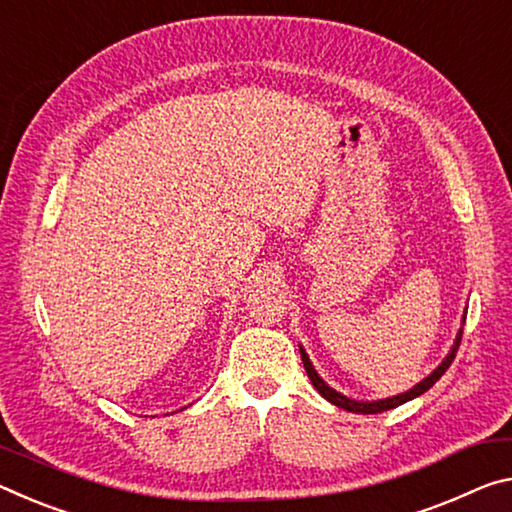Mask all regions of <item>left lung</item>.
<instances>
[{"label":"left lung","mask_w":512,"mask_h":512,"mask_svg":"<svg viewBox=\"0 0 512 512\" xmlns=\"http://www.w3.org/2000/svg\"><path fill=\"white\" fill-rule=\"evenodd\" d=\"M465 316H467V310L465 314H462V326H465ZM460 339H462V328L458 330L456 335V342H453L451 351L446 353V358L437 364V367L428 373V376L424 380H419V383L415 387H410L408 392L403 394H396V396H387V399H378V401H358V399H348V396H344L342 392H337V389H332L326 380H323L319 373H316V369L312 367L310 362V355L305 353V348L298 344L300 348V358H303V364H305V371H307V378L312 380V385L316 387V392H319L323 399L330 401L332 405H337V408L342 410H348V412H358V415H378V412H385V410H392V408H399V405L408 403L412 399H417V396H421L424 392H428L437 380H440L444 376V371L451 367L453 358H456L458 353V346H460Z\"/></svg>","instance_id":"left-lung-1"}]
</instances>
